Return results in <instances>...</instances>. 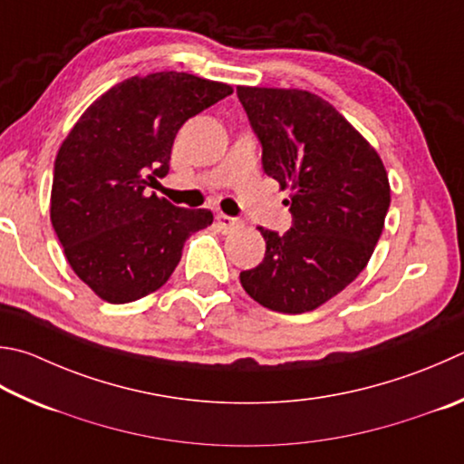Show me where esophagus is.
<instances>
[{
  "mask_svg": "<svg viewBox=\"0 0 464 464\" xmlns=\"http://www.w3.org/2000/svg\"><path fill=\"white\" fill-rule=\"evenodd\" d=\"M217 225H218V229H221L223 233H233V231H239L241 229L243 221H239V218H233L229 215L218 213L217 215Z\"/></svg>",
  "mask_w": 464,
  "mask_h": 464,
  "instance_id": "esophagus-1",
  "label": "esophagus"
}]
</instances>
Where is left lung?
<instances>
[{
  "label": "left lung",
  "mask_w": 464,
  "mask_h": 464,
  "mask_svg": "<svg viewBox=\"0 0 464 464\" xmlns=\"http://www.w3.org/2000/svg\"><path fill=\"white\" fill-rule=\"evenodd\" d=\"M264 148V172L290 188L294 227H259L264 261L243 290L284 314L310 313L363 272L382 237L390 180L377 150L323 97L304 89L237 87Z\"/></svg>",
  "instance_id": "1"
}]
</instances>
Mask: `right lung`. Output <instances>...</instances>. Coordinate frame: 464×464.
<instances>
[{"instance_id":"1","label":"right lung","mask_w":464,"mask_h":464,"mask_svg":"<svg viewBox=\"0 0 464 464\" xmlns=\"http://www.w3.org/2000/svg\"><path fill=\"white\" fill-rule=\"evenodd\" d=\"M227 82L162 71L105 91L72 125L54 162L50 221L72 272L101 300L128 304L156 292L179 266L207 208L148 192L170 168L184 121L231 95Z\"/></svg>"}]
</instances>
